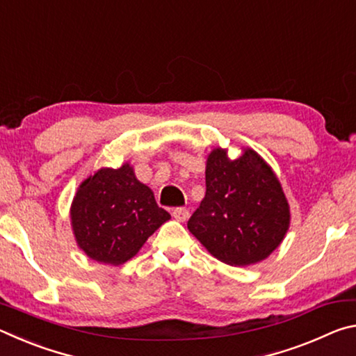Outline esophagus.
<instances>
[{
    "instance_id": "obj_1",
    "label": "esophagus",
    "mask_w": 356,
    "mask_h": 356,
    "mask_svg": "<svg viewBox=\"0 0 356 356\" xmlns=\"http://www.w3.org/2000/svg\"><path fill=\"white\" fill-rule=\"evenodd\" d=\"M172 216L177 221H185V220H188L190 212H188V209H185V207H176V209H172Z\"/></svg>"
}]
</instances>
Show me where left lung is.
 <instances>
[{
    "instance_id": "left-lung-1",
    "label": "left lung",
    "mask_w": 356,
    "mask_h": 356,
    "mask_svg": "<svg viewBox=\"0 0 356 356\" xmlns=\"http://www.w3.org/2000/svg\"><path fill=\"white\" fill-rule=\"evenodd\" d=\"M289 221L280 180L254 150L246 149L237 160L212 150L206 196L186 225L210 254L236 267L264 261L282 242Z\"/></svg>"
}]
</instances>
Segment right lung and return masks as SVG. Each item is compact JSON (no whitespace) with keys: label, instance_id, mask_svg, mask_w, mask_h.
Instances as JSON below:
<instances>
[{"label":"right lung","instance_id":"obj_1","mask_svg":"<svg viewBox=\"0 0 356 356\" xmlns=\"http://www.w3.org/2000/svg\"><path fill=\"white\" fill-rule=\"evenodd\" d=\"M76 243L97 262L120 265L171 216L129 163L104 168L84 180L70 210Z\"/></svg>","mask_w":356,"mask_h":356}]
</instances>
